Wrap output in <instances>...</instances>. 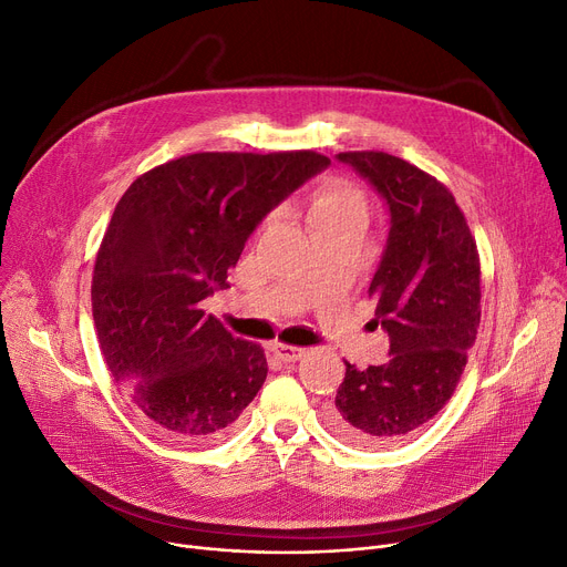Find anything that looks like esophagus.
<instances>
[{
  "label": "esophagus",
  "mask_w": 567,
  "mask_h": 567,
  "mask_svg": "<svg viewBox=\"0 0 567 567\" xmlns=\"http://www.w3.org/2000/svg\"><path fill=\"white\" fill-rule=\"evenodd\" d=\"M271 351L276 353V359L282 361V363H293V361H301L306 355V349L303 347H291V344H282V342H276L271 347Z\"/></svg>",
  "instance_id": "obj_1"
}]
</instances>
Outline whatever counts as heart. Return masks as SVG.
<instances>
[{"instance_id": "1", "label": "heart", "mask_w": 567, "mask_h": 567, "mask_svg": "<svg viewBox=\"0 0 567 567\" xmlns=\"http://www.w3.org/2000/svg\"><path fill=\"white\" fill-rule=\"evenodd\" d=\"M344 214H365V202L359 190L333 182V184H326L312 195L310 212H308L310 225L336 218V216H344Z\"/></svg>"}]
</instances>
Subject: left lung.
Wrapping results in <instances>:
<instances>
[{
	"mask_svg": "<svg viewBox=\"0 0 567 567\" xmlns=\"http://www.w3.org/2000/svg\"><path fill=\"white\" fill-rule=\"evenodd\" d=\"M389 206L391 229L370 282L374 326L389 333L383 365L347 363L329 425L374 449L430 423L451 400L481 326V259L453 193L383 152L336 156Z\"/></svg>",
	"mask_w": 567,
	"mask_h": 567,
	"instance_id": "1",
	"label": "left lung"
}]
</instances>
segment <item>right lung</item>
<instances>
[{
	"label": "right lung",
	"mask_w": 567,
	"mask_h": 567,
	"mask_svg": "<svg viewBox=\"0 0 567 567\" xmlns=\"http://www.w3.org/2000/svg\"><path fill=\"white\" fill-rule=\"evenodd\" d=\"M331 161L315 152L190 154L118 199L96 257L92 310L103 359L165 436L216 441L266 379L264 349L202 310L259 223Z\"/></svg>",
	"instance_id": "right-lung-1"
}]
</instances>
